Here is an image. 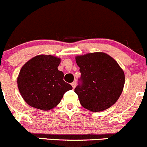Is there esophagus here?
Segmentation results:
<instances>
[{
    "instance_id": "obj_1",
    "label": "esophagus",
    "mask_w": 147,
    "mask_h": 147,
    "mask_svg": "<svg viewBox=\"0 0 147 147\" xmlns=\"http://www.w3.org/2000/svg\"><path fill=\"white\" fill-rule=\"evenodd\" d=\"M72 88H75V87H76V85H77V83H76V82H75V81H74L73 82H72Z\"/></svg>"
}]
</instances>
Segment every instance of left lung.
<instances>
[{
  "label": "left lung",
  "mask_w": 147,
  "mask_h": 147,
  "mask_svg": "<svg viewBox=\"0 0 147 147\" xmlns=\"http://www.w3.org/2000/svg\"><path fill=\"white\" fill-rule=\"evenodd\" d=\"M81 77L75 89L81 105L92 112L108 109L122 92L124 73L118 63L104 53L77 56Z\"/></svg>",
  "instance_id": "obj_1"
}]
</instances>
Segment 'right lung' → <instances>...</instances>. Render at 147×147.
Returning a JSON list of instances; mask_svg holds the SVG:
<instances>
[{"mask_svg":"<svg viewBox=\"0 0 147 147\" xmlns=\"http://www.w3.org/2000/svg\"><path fill=\"white\" fill-rule=\"evenodd\" d=\"M60 59L49 55L34 57L21 68L17 82L19 91L30 106L42 110L53 109L72 87L63 80L58 70Z\"/></svg>","mask_w":147,"mask_h":147,"instance_id":"1","label":"right lung"}]
</instances>
